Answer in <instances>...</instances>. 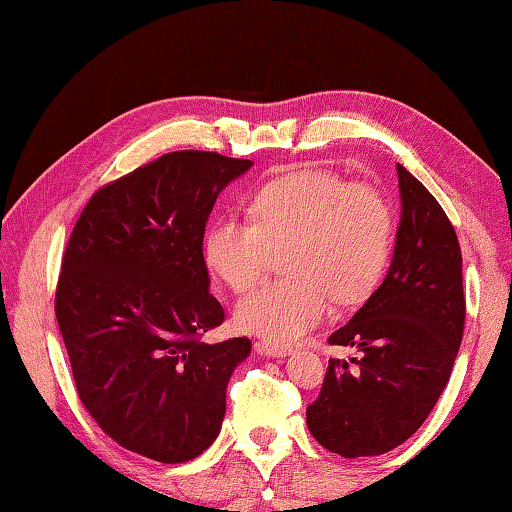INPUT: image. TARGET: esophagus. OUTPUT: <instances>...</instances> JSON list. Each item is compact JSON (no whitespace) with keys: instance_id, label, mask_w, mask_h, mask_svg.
Instances as JSON below:
<instances>
[{"instance_id":"obj_1","label":"esophagus","mask_w":512,"mask_h":512,"mask_svg":"<svg viewBox=\"0 0 512 512\" xmlns=\"http://www.w3.org/2000/svg\"><path fill=\"white\" fill-rule=\"evenodd\" d=\"M255 352L262 356H268V358H284V356L292 354V347L270 343V341H259V343H255Z\"/></svg>"}]
</instances>
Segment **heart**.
<instances>
[{
  "label": "heart",
  "mask_w": 512,
  "mask_h": 512,
  "mask_svg": "<svg viewBox=\"0 0 512 512\" xmlns=\"http://www.w3.org/2000/svg\"><path fill=\"white\" fill-rule=\"evenodd\" d=\"M250 217L222 215L204 233V262L224 284L244 292L273 253L288 248L281 281L237 303L235 321L250 334L290 343L339 303H358L383 279L394 215L372 184L347 182L325 169H303L268 182L250 202Z\"/></svg>",
  "instance_id": "b5f03b06"
}]
</instances>
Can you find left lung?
Wrapping results in <instances>:
<instances>
[{"label": "left lung", "instance_id": "left-lung-1", "mask_svg": "<svg viewBox=\"0 0 512 512\" xmlns=\"http://www.w3.org/2000/svg\"><path fill=\"white\" fill-rule=\"evenodd\" d=\"M396 171L402 211L391 266L328 339L358 356L330 358L321 394L306 409L314 440L343 458L383 455L411 438L447 387L462 343L458 235L427 187L402 165Z\"/></svg>", "mask_w": 512, "mask_h": 512}]
</instances>
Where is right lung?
Segmentation results:
<instances>
[{
	"label": "right lung",
	"mask_w": 512,
	"mask_h": 512,
	"mask_svg": "<svg viewBox=\"0 0 512 512\" xmlns=\"http://www.w3.org/2000/svg\"><path fill=\"white\" fill-rule=\"evenodd\" d=\"M253 162L171 151L96 191L63 253L54 314L83 407L123 449L162 464L220 433L246 336L204 343L224 321L202 242L217 195Z\"/></svg>",
	"instance_id": "obj_1"
}]
</instances>
